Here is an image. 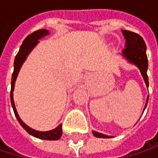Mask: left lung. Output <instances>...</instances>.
Wrapping results in <instances>:
<instances>
[{"instance_id": "left-lung-1", "label": "left lung", "mask_w": 158, "mask_h": 158, "mask_svg": "<svg viewBox=\"0 0 158 158\" xmlns=\"http://www.w3.org/2000/svg\"><path fill=\"white\" fill-rule=\"evenodd\" d=\"M122 33L125 38L126 45L125 48L123 50L122 54L127 59L130 63L135 65L139 69L142 74L143 80L145 82L146 87L148 88V77H147V67H148V61H147V56H146V46L143 41L142 36H140L138 34H135L134 32H130L127 30H122ZM148 102V97L146 99V103L144 106V109L147 105ZM143 109V110H144ZM92 134L94 136L99 137V138H110L112 136H109L98 132L93 131Z\"/></svg>"}]
</instances>
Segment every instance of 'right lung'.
<instances>
[{
    "instance_id": "obj_1",
    "label": "right lung",
    "mask_w": 158,
    "mask_h": 158,
    "mask_svg": "<svg viewBox=\"0 0 158 158\" xmlns=\"http://www.w3.org/2000/svg\"><path fill=\"white\" fill-rule=\"evenodd\" d=\"M49 35V31L46 30V29H41V30H37L35 32H34L33 34L29 35L26 36V38L23 40L21 48L19 49V52L17 53L15 58V69H14V73L12 76V82H11V103L13 106V109L15 111L16 119L18 120L19 123L23 126V128L31 135L40 138V139H44V140H58L61 135H62V124H59L56 128L51 130V131H48V132H39L36 130H34L32 128H30L28 125H26L19 117L17 110H16L15 105V102H14V89H15V80L18 73L21 69L22 65L23 64V62L25 61L27 56L29 55V53L34 49V48L38 44V40L41 39L42 37L46 36Z\"/></svg>"
}]
</instances>
